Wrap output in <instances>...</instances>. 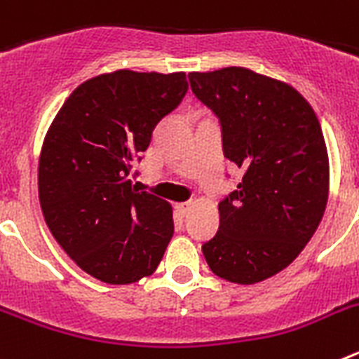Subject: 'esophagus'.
<instances>
[{
	"mask_svg": "<svg viewBox=\"0 0 359 359\" xmlns=\"http://www.w3.org/2000/svg\"><path fill=\"white\" fill-rule=\"evenodd\" d=\"M190 207H192V203H190V201H187V203H177V205H176V212H177V214H180V215H182V217H185V215L189 214Z\"/></svg>",
	"mask_w": 359,
	"mask_h": 359,
	"instance_id": "34e87169",
	"label": "esophagus"
}]
</instances>
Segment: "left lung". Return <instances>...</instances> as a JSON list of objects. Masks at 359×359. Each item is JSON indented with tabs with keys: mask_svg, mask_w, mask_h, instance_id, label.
Returning a JSON list of instances; mask_svg holds the SVG:
<instances>
[{
	"mask_svg": "<svg viewBox=\"0 0 359 359\" xmlns=\"http://www.w3.org/2000/svg\"><path fill=\"white\" fill-rule=\"evenodd\" d=\"M192 93L221 123L224 156L243 170L219 203V230L203 244L217 277L255 284L291 264L318 228L329 158L315 111L294 88L246 68L189 73Z\"/></svg>",
	"mask_w": 359,
	"mask_h": 359,
	"instance_id": "8db88e82",
	"label": "left lung"
}]
</instances>
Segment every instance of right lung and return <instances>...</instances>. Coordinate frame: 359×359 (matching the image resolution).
Segmentation results:
<instances>
[{"label":"right lung","mask_w":359,"mask_h":359,"mask_svg":"<svg viewBox=\"0 0 359 359\" xmlns=\"http://www.w3.org/2000/svg\"><path fill=\"white\" fill-rule=\"evenodd\" d=\"M185 73L118 69L82 82L53 118L39 158L44 221L75 264L106 284L154 273L174 233L172 208L131 177Z\"/></svg>","instance_id":"1"}]
</instances>
